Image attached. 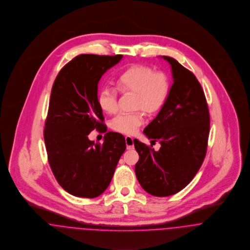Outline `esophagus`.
<instances>
[{"instance_id": "34e87169", "label": "esophagus", "mask_w": 250, "mask_h": 250, "mask_svg": "<svg viewBox=\"0 0 250 250\" xmlns=\"http://www.w3.org/2000/svg\"><path fill=\"white\" fill-rule=\"evenodd\" d=\"M125 142L127 145V149H132L134 147L133 146V138L131 136H126L125 137Z\"/></svg>"}]
</instances>
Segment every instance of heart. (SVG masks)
Segmentation results:
<instances>
[{
	"label": "heart",
	"instance_id": "1",
	"mask_svg": "<svg viewBox=\"0 0 250 250\" xmlns=\"http://www.w3.org/2000/svg\"><path fill=\"white\" fill-rule=\"evenodd\" d=\"M114 83L120 92H133L132 105L143 108L147 113L157 111L166 102L169 90L170 80L168 75L149 66L133 65L119 73ZM98 104L107 114H115L118 111L117 92L111 88H104L98 95ZM142 109L129 113H122L111 122V127L120 133L134 134L144 123Z\"/></svg>",
	"mask_w": 250,
	"mask_h": 250
}]
</instances>
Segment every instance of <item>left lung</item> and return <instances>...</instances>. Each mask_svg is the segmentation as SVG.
Masks as SVG:
<instances>
[{
    "label": "left lung",
    "mask_w": 250,
    "mask_h": 250,
    "mask_svg": "<svg viewBox=\"0 0 250 250\" xmlns=\"http://www.w3.org/2000/svg\"><path fill=\"white\" fill-rule=\"evenodd\" d=\"M163 58L170 64L173 84L157 117L144 130L161 147L156 151L133 140L139 154L136 178L155 197L174 195L193 180L206 155L210 131L209 109L196 76L174 58Z\"/></svg>",
    "instance_id": "left-lung-1"
}]
</instances>
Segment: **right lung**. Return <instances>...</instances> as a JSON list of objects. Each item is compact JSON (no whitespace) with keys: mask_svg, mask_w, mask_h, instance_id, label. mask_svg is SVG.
I'll list each match as a JSON object with an SVG mask.
<instances>
[{"mask_svg":"<svg viewBox=\"0 0 250 250\" xmlns=\"http://www.w3.org/2000/svg\"><path fill=\"white\" fill-rule=\"evenodd\" d=\"M123 55L80 54L69 61L53 83L44 141L53 175L64 190L79 197H99L112 181L126 149L125 138L108 131L98 104V83ZM105 132L104 143L88 134Z\"/></svg>","mask_w":250,"mask_h":250,"instance_id":"1","label":"right lung"}]
</instances>
